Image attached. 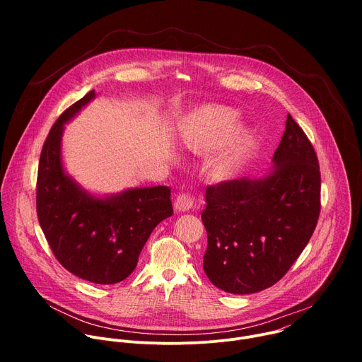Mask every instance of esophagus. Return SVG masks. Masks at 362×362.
Instances as JSON below:
<instances>
[{"label":"esophagus","instance_id":"1","mask_svg":"<svg viewBox=\"0 0 362 362\" xmlns=\"http://www.w3.org/2000/svg\"><path fill=\"white\" fill-rule=\"evenodd\" d=\"M193 208V197L187 193H182L175 200V209L177 212H186Z\"/></svg>","mask_w":362,"mask_h":362}]
</instances>
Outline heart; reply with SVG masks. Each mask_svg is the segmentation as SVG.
Listing matches in <instances>:
<instances>
[{
	"instance_id": "heart-1",
	"label": "heart",
	"mask_w": 362,
	"mask_h": 362,
	"mask_svg": "<svg viewBox=\"0 0 362 362\" xmlns=\"http://www.w3.org/2000/svg\"><path fill=\"white\" fill-rule=\"evenodd\" d=\"M197 139L209 147H219L233 139L222 151L219 166L223 172L238 168L249 153L253 140L246 132H237L238 115L223 106H206L197 112ZM235 134L233 135V133Z\"/></svg>"
}]
</instances>
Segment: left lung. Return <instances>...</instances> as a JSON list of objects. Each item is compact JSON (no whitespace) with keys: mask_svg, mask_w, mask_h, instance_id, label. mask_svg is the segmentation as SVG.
<instances>
[{"mask_svg":"<svg viewBox=\"0 0 362 362\" xmlns=\"http://www.w3.org/2000/svg\"><path fill=\"white\" fill-rule=\"evenodd\" d=\"M262 177L206 189L203 269L219 289L246 295L275 285L311 239L321 211L317 153L291 115Z\"/></svg>","mask_w":362,"mask_h":362,"instance_id":"left-lung-1","label":"left lung"}]
</instances>
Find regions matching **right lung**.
<instances>
[{
    "mask_svg": "<svg viewBox=\"0 0 362 362\" xmlns=\"http://www.w3.org/2000/svg\"><path fill=\"white\" fill-rule=\"evenodd\" d=\"M95 97L88 91L51 127L41 150L37 177V215L57 261L73 275L112 285L136 268L150 233L173 215L168 186L130 187L95 196L64 169V124Z\"/></svg>",
    "mask_w": 362,
    "mask_h": 362,
    "instance_id": "obj_1",
    "label": "right lung"
}]
</instances>
